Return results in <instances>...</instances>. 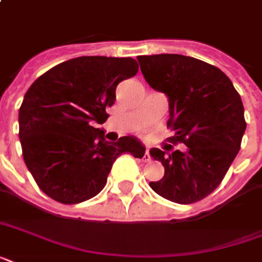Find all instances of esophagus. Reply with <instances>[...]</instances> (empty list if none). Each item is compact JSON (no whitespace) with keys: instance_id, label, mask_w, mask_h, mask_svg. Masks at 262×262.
I'll return each instance as SVG.
<instances>
[{"instance_id":"34e87169","label":"esophagus","mask_w":262,"mask_h":262,"mask_svg":"<svg viewBox=\"0 0 262 262\" xmlns=\"http://www.w3.org/2000/svg\"><path fill=\"white\" fill-rule=\"evenodd\" d=\"M144 162H151V155H149V152H148V149H145V152H144V156H143Z\"/></svg>"}]
</instances>
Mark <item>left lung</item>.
I'll list each match as a JSON object with an SVG mask.
<instances>
[{"instance_id":"left-lung-1","label":"left lung","mask_w":262,"mask_h":262,"mask_svg":"<svg viewBox=\"0 0 262 262\" xmlns=\"http://www.w3.org/2000/svg\"><path fill=\"white\" fill-rule=\"evenodd\" d=\"M137 59L145 81L167 95V127L174 132L167 141L186 145V152L168 156L158 148L149 151L164 167L163 178L149 186L172 203H197L219 186L239 152L246 130L242 99L219 68L201 59L179 54Z\"/></svg>"}]
</instances>
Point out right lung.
Here are the masks:
<instances>
[{
    "label": "right lung",
    "instance_id": "add662e5",
    "mask_svg": "<svg viewBox=\"0 0 262 262\" xmlns=\"http://www.w3.org/2000/svg\"><path fill=\"white\" fill-rule=\"evenodd\" d=\"M139 72L130 57H79L35 80L18 111V137L27 168L40 190L62 204H79L102 191L122 154L143 158L136 137L104 140L92 125L106 122L115 88Z\"/></svg>",
    "mask_w": 262,
    "mask_h": 262
}]
</instances>
